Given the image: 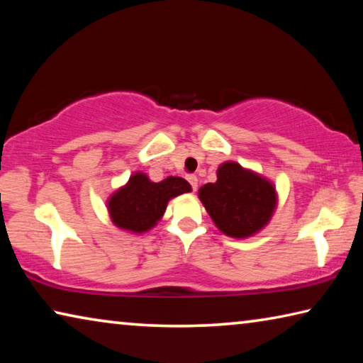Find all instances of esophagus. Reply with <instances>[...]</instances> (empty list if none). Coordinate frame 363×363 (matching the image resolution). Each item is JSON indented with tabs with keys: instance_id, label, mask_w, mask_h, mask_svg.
Wrapping results in <instances>:
<instances>
[{
	"instance_id": "esophagus-1",
	"label": "esophagus",
	"mask_w": 363,
	"mask_h": 363,
	"mask_svg": "<svg viewBox=\"0 0 363 363\" xmlns=\"http://www.w3.org/2000/svg\"><path fill=\"white\" fill-rule=\"evenodd\" d=\"M187 181L190 186H192V190H196V187H199V177H196L195 174H190V176H187Z\"/></svg>"
}]
</instances>
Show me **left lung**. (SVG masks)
I'll return each mask as SVG.
<instances>
[{"mask_svg": "<svg viewBox=\"0 0 363 363\" xmlns=\"http://www.w3.org/2000/svg\"><path fill=\"white\" fill-rule=\"evenodd\" d=\"M199 196L219 230L235 238L261 230L277 205L272 184L235 162L220 164L218 181L205 184Z\"/></svg>", "mask_w": 363, "mask_h": 363, "instance_id": "8db88e82", "label": "left lung"}]
</instances>
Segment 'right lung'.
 Returning a JSON list of instances; mask_svg holds the SVG:
<instances>
[{"mask_svg":"<svg viewBox=\"0 0 363 363\" xmlns=\"http://www.w3.org/2000/svg\"><path fill=\"white\" fill-rule=\"evenodd\" d=\"M190 190V184L182 177L169 176L162 182H152L145 174L136 173L110 196V218L120 229L143 233L163 216L169 199Z\"/></svg>","mask_w":363,"mask_h":363,"instance_id":"1","label":"right lung"}]
</instances>
